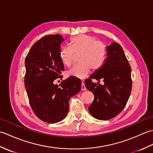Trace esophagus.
<instances>
[{
    "instance_id": "obj_1",
    "label": "esophagus",
    "mask_w": 153,
    "mask_h": 153,
    "mask_svg": "<svg viewBox=\"0 0 153 153\" xmlns=\"http://www.w3.org/2000/svg\"><path fill=\"white\" fill-rule=\"evenodd\" d=\"M82 91L86 90V87H85V83H84V82H82Z\"/></svg>"
}]
</instances>
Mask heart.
I'll list each match as a JSON object with an SVG mask.
<instances>
[{
    "label": "heart",
    "instance_id": "obj_1",
    "mask_svg": "<svg viewBox=\"0 0 153 153\" xmlns=\"http://www.w3.org/2000/svg\"><path fill=\"white\" fill-rule=\"evenodd\" d=\"M70 47H61L60 59L65 66H70L75 54H78L79 64L74 66L67 71V76L78 79H84L90 73L91 69L97 71L105 63L106 49L101 42L88 35H78L69 41Z\"/></svg>",
    "mask_w": 153,
    "mask_h": 153
}]
</instances>
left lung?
Returning <instances> with one entry per match:
<instances>
[{"label": "left lung", "mask_w": 153, "mask_h": 153, "mask_svg": "<svg viewBox=\"0 0 153 153\" xmlns=\"http://www.w3.org/2000/svg\"><path fill=\"white\" fill-rule=\"evenodd\" d=\"M107 57L103 66L85 81L86 88L95 99L89 106L93 117L108 120L121 112L130 96L131 69L122 47L116 43L107 47ZM103 80L104 85L92 82Z\"/></svg>", "instance_id": "8db88e82"}]
</instances>
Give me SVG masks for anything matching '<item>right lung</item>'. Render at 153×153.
I'll use <instances>...</instances> for the list:
<instances>
[{
    "label": "right lung",
    "instance_id": "right-lung-1",
    "mask_svg": "<svg viewBox=\"0 0 153 153\" xmlns=\"http://www.w3.org/2000/svg\"><path fill=\"white\" fill-rule=\"evenodd\" d=\"M63 39L59 34L45 35L31 47L25 60L24 83L30 106L39 118L51 123L66 117L70 97L82 88L81 80L74 77L62 80L59 86L53 83L64 70L59 56Z\"/></svg>",
    "mask_w": 153,
    "mask_h": 153
}]
</instances>
